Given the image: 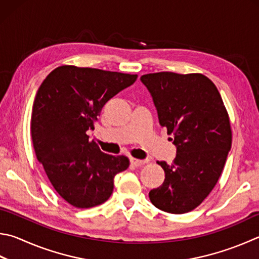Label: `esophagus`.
I'll use <instances>...</instances> for the list:
<instances>
[{
    "instance_id": "obj_1",
    "label": "esophagus",
    "mask_w": 259,
    "mask_h": 259,
    "mask_svg": "<svg viewBox=\"0 0 259 259\" xmlns=\"http://www.w3.org/2000/svg\"><path fill=\"white\" fill-rule=\"evenodd\" d=\"M130 162L135 166H143L144 164L147 163V159H137V158H130Z\"/></svg>"
}]
</instances>
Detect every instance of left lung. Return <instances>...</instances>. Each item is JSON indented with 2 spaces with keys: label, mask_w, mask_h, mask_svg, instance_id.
Masks as SVG:
<instances>
[{
  "label": "left lung",
  "mask_w": 259,
  "mask_h": 259,
  "mask_svg": "<svg viewBox=\"0 0 259 259\" xmlns=\"http://www.w3.org/2000/svg\"><path fill=\"white\" fill-rule=\"evenodd\" d=\"M177 147L172 164L157 162L165 180L149 191L158 209L183 214L201 204L213 190L231 149L232 133L222 97L200 73H148L140 77Z\"/></svg>",
  "instance_id": "8db88e82"
}]
</instances>
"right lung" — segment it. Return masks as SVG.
<instances>
[{"instance_id": "add662e5", "label": "right lung", "mask_w": 259, "mask_h": 259, "mask_svg": "<svg viewBox=\"0 0 259 259\" xmlns=\"http://www.w3.org/2000/svg\"><path fill=\"white\" fill-rule=\"evenodd\" d=\"M137 74L62 65L37 91L31 138L37 159L56 192L78 208L101 205L113 191V179L128 168L123 155L103 153L87 131L102 107L137 80Z\"/></svg>"}]
</instances>
